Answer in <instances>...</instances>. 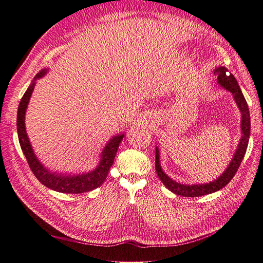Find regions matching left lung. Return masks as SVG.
<instances>
[{"label": "left lung", "instance_id": "left-lung-1", "mask_svg": "<svg viewBox=\"0 0 263 263\" xmlns=\"http://www.w3.org/2000/svg\"><path fill=\"white\" fill-rule=\"evenodd\" d=\"M214 74L217 76L218 83L224 86L225 89L230 91L234 95V99L237 103L238 107H239L240 112L242 114L241 119V130H242V137L240 139L239 145H238L236 154L233 158L232 162L229 163L226 171L221 174V176L211 183H206V184H194V185H185L180 184V183L173 181L170 179L166 174L162 171L160 166V161H159V151L156 150V171L158 173L159 179L164 184V186L170 190L171 192L176 193L177 195L185 196V197H195V196H202L206 194H211L216 192V191L226 186L228 183L232 181L235 177L238 169H239L240 163L246 155L247 147H248L249 141V135H250V114L247 101L241 93V90L235 77L228 72V70L225 67H218L215 69Z\"/></svg>", "mask_w": 263, "mask_h": 263}]
</instances>
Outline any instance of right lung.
I'll list each match as a JSON object with an SVG mask.
<instances>
[{
  "instance_id": "1",
  "label": "right lung",
  "mask_w": 263,
  "mask_h": 263,
  "mask_svg": "<svg viewBox=\"0 0 263 263\" xmlns=\"http://www.w3.org/2000/svg\"><path fill=\"white\" fill-rule=\"evenodd\" d=\"M45 74V70H43L41 73H38L36 78H41ZM34 90V83H31L27 91L24 93L23 98L20 102L18 110H17V134H18V140L20 145L23 150L24 155L26 157L27 163L31 172L34 176L38 179V181L43 183L47 187H49L53 191L62 193H71V194H78V193H84L87 191H92L94 189L99 187L103 184V182L106 180L108 171L110 166L114 163V159L117 153V149L119 144L124 137V135H119L115 136L109 140L106 145L105 149L102 153V159L99 166L92 172L82 176H58L55 173H51L41 164L35 157L33 149L29 144V140L26 135L25 129V112L28 104V101L31 93Z\"/></svg>"
}]
</instances>
